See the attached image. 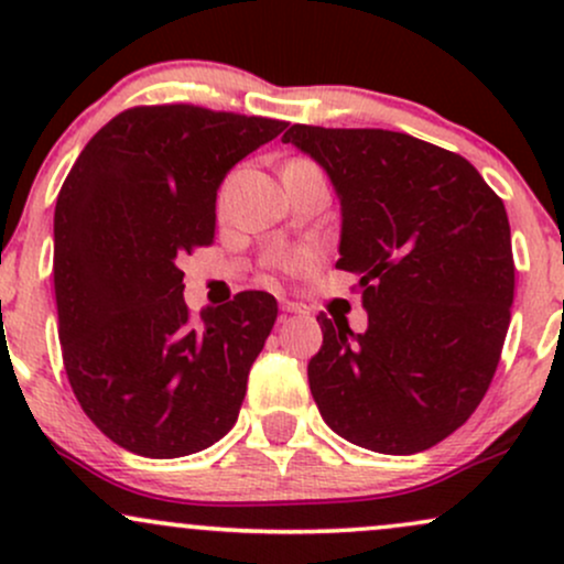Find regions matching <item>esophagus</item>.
Instances as JSON below:
<instances>
[{
  "label": "esophagus",
  "mask_w": 564,
  "mask_h": 564,
  "mask_svg": "<svg viewBox=\"0 0 564 564\" xmlns=\"http://www.w3.org/2000/svg\"><path fill=\"white\" fill-rule=\"evenodd\" d=\"M281 310L286 315H307V307H304V304L291 300H281Z\"/></svg>",
  "instance_id": "1"
}]
</instances>
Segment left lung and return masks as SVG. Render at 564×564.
<instances>
[{"instance_id":"obj_1","label":"left lung","mask_w":564,"mask_h":564,"mask_svg":"<svg viewBox=\"0 0 564 564\" xmlns=\"http://www.w3.org/2000/svg\"><path fill=\"white\" fill-rule=\"evenodd\" d=\"M283 142L326 170L341 204L336 268L360 278L368 328L318 315L310 392L339 437L408 456L480 405L514 302L503 200L458 153L390 129L294 124Z\"/></svg>"}]
</instances>
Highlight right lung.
Returning <instances> with one entry per match:
<instances>
[{"mask_svg":"<svg viewBox=\"0 0 564 564\" xmlns=\"http://www.w3.org/2000/svg\"><path fill=\"white\" fill-rule=\"evenodd\" d=\"M283 129L185 102L138 106L70 166L55 204L57 336L76 400L121 448L191 456L236 424L275 296L241 291L193 318L180 260L215 241L225 174Z\"/></svg>","mask_w":564,"mask_h":564,"instance_id":"1","label":"right lung"}]
</instances>
